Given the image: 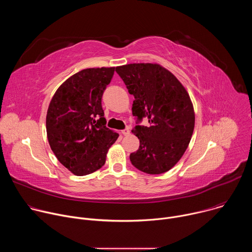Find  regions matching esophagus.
<instances>
[{
	"label": "esophagus",
	"instance_id": "34e87169",
	"mask_svg": "<svg viewBox=\"0 0 252 252\" xmlns=\"http://www.w3.org/2000/svg\"><path fill=\"white\" fill-rule=\"evenodd\" d=\"M128 133H129V128L128 127H126V128L122 130V134H124V135H127Z\"/></svg>",
	"mask_w": 252,
	"mask_h": 252
}]
</instances>
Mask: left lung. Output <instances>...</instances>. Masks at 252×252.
I'll use <instances>...</instances> for the list:
<instances>
[{
    "instance_id": "obj_1",
    "label": "left lung",
    "mask_w": 252,
    "mask_h": 252,
    "mask_svg": "<svg viewBox=\"0 0 252 252\" xmlns=\"http://www.w3.org/2000/svg\"><path fill=\"white\" fill-rule=\"evenodd\" d=\"M128 93L134 96L132 115L148 117L150 126L131 130L139 148L130 154L131 164L149 174L172 168L191 139L195 114L190 96L176 77L158 63H137L116 67Z\"/></svg>"
}]
</instances>
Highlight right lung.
<instances>
[{
  "label": "right lung",
  "instance_id": "add662e5",
  "mask_svg": "<svg viewBox=\"0 0 252 252\" xmlns=\"http://www.w3.org/2000/svg\"><path fill=\"white\" fill-rule=\"evenodd\" d=\"M115 66L90 67L65 80L56 91L46 118L47 136L58 160L71 173L99 169L119 133L105 126L102 93Z\"/></svg>",
  "mask_w": 252,
  "mask_h": 252
}]
</instances>
